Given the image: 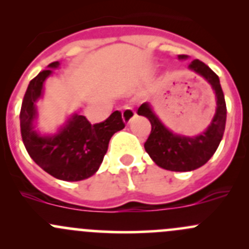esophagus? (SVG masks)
I'll return each instance as SVG.
<instances>
[{"instance_id": "obj_1", "label": "esophagus", "mask_w": 249, "mask_h": 249, "mask_svg": "<svg viewBox=\"0 0 249 249\" xmlns=\"http://www.w3.org/2000/svg\"><path fill=\"white\" fill-rule=\"evenodd\" d=\"M135 115H136V113H135V110L132 109L131 107L126 106L124 109H123V112H122L123 120H124V123H126V124H129V123L131 122L132 119H134Z\"/></svg>"}]
</instances>
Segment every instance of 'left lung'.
Returning <instances> with one entry per match:
<instances>
[{
    "label": "left lung",
    "instance_id": "left-lung-1",
    "mask_svg": "<svg viewBox=\"0 0 249 249\" xmlns=\"http://www.w3.org/2000/svg\"><path fill=\"white\" fill-rule=\"evenodd\" d=\"M185 57L187 55H179V59ZM189 69L205 78L212 85L217 96L215 115L203 134L196 137L178 136L160 123L147 104L141 105L137 110L139 115L147 118L152 125L149 136L144 142L145 152L158 166L176 172L193 171L205 165L217 150L227 122V105L219 78L200 60H193Z\"/></svg>",
    "mask_w": 249,
    "mask_h": 249
}]
</instances>
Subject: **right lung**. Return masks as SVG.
<instances>
[{"instance_id": "add662e5", "label": "right lung", "mask_w": 249, "mask_h": 249, "mask_svg": "<svg viewBox=\"0 0 249 249\" xmlns=\"http://www.w3.org/2000/svg\"><path fill=\"white\" fill-rule=\"evenodd\" d=\"M55 61L49 67L55 69ZM52 73L43 70L30 82L20 109V131L30 157L41 169L61 180L76 182L90 177L99 170L108 149L110 137L125 127L122 113L115 110L101 123L91 125L84 115H73L57 135L42 137L34 130L35 102L41 96L46 78Z\"/></svg>"}]
</instances>
